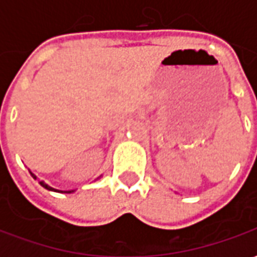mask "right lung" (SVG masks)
Instances as JSON below:
<instances>
[{
  "label": "right lung",
  "mask_w": 257,
  "mask_h": 257,
  "mask_svg": "<svg viewBox=\"0 0 257 257\" xmlns=\"http://www.w3.org/2000/svg\"><path fill=\"white\" fill-rule=\"evenodd\" d=\"M29 171H30V169H29ZM30 175H31V176H33V178L36 179V180H38V178H37L36 175H34V173L31 172V171H30ZM100 178H101V175H100V176H99V178H97V179H100ZM97 179H96V180H97ZM38 183L41 184V186H42V187H44V189L49 190V191H55V193H66V194L74 193V190H68V191H60V190L53 189V187H51V186H49V184L45 183V182H44V180H38Z\"/></svg>",
  "instance_id": "add662e5"
}]
</instances>
